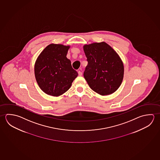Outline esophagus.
Here are the masks:
<instances>
[{"label":"esophagus","instance_id":"esophagus-1","mask_svg":"<svg viewBox=\"0 0 160 160\" xmlns=\"http://www.w3.org/2000/svg\"><path fill=\"white\" fill-rule=\"evenodd\" d=\"M78 75L79 76H81L82 75V72H81V71H78Z\"/></svg>","mask_w":160,"mask_h":160}]
</instances>
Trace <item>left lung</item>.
<instances>
[{
	"mask_svg": "<svg viewBox=\"0 0 160 160\" xmlns=\"http://www.w3.org/2000/svg\"><path fill=\"white\" fill-rule=\"evenodd\" d=\"M83 49L88 62L83 76L90 88L102 96L115 92L124 76L119 56L105 42L85 45Z\"/></svg>",
	"mask_w": 160,
	"mask_h": 160,
	"instance_id": "obj_1",
	"label": "left lung"
}]
</instances>
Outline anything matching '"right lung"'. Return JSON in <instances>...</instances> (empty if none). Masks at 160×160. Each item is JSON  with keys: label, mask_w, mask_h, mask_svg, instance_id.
<instances>
[{"label": "right lung", "mask_w": 160, "mask_h": 160, "mask_svg": "<svg viewBox=\"0 0 160 160\" xmlns=\"http://www.w3.org/2000/svg\"><path fill=\"white\" fill-rule=\"evenodd\" d=\"M69 48V46L52 43L44 49L36 61V81L48 95L59 96L64 93L78 76L67 58Z\"/></svg>", "instance_id": "right-lung-1"}]
</instances>
